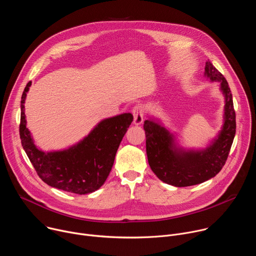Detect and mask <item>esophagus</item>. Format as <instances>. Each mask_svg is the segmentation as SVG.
I'll use <instances>...</instances> for the list:
<instances>
[{
	"label": "esophagus",
	"mask_w": 256,
	"mask_h": 256,
	"mask_svg": "<svg viewBox=\"0 0 256 256\" xmlns=\"http://www.w3.org/2000/svg\"><path fill=\"white\" fill-rule=\"evenodd\" d=\"M132 116H134V124L140 126L144 122V108L140 105H136L132 108Z\"/></svg>",
	"instance_id": "34e87169"
}]
</instances>
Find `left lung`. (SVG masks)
I'll list each match as a JSON object with an SVG mask.
<instances>
[{
	"mask_svg": "<svg viewBox=\"0 0 256 256\" xmlns=\"http://www.w3.org/2000/svg\"><path fill=\"white\" fill-rule=\"evenodd\" d=\"M204 77L218 82L225 98L221 130L204 149L181 147L177 134L158 118H149L144 124L149 165L160 180L173 186H196L214 177L225 165L235 136L236 116L228 82L210 60L206 62Z\"/></svg>",
	"mask_w": 256,
	"mask_h": 256,
	"instance_id": "1",
	"label": "left lung"
}]
</instances>
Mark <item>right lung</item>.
Wrapping results in <instances>:
<instances>
[{"label": "right lung", "instance_id": "obj_1", "mask_svg": "<svg viewBox=\"0 0 256 256\" xmlns=\"http://www.w3.org/2000/svg\"><path fill=\"white\" fill-rule=\"evenodd\" d=\"M31 82L21 97L20 138L23 149L42 181L52 188L77 194L99 190L112 171L120 142L130 126L132 114H122L99 122L94 128L66 149L44 152L34 144L26 128L25 99Z\"/></svg>", "mask_w": 256, "mask_h": 256}]
</instances>
